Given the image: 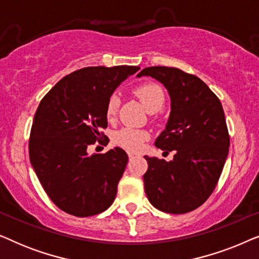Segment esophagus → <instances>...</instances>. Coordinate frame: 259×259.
I'll return each mask as SVG.
<instances>
[{
	"label": "esophagus",
	"instance_id": "34e87169",
	"mask_svg": "<svg viewBox=\"0 0 259 259\" xmlns=\"http://www.w3.org/2000/svg\"><path fill=\"white\" fill-rule=\"evenodd\" d=\"M137 157H139V154H137V153H132V152H130V153H128V158H130V160H132V159L137 158Z\"/></svg>",
	"mask_w": 259,
	"mask_h": 259
}]
</instances>
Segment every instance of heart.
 Instances as JSON below:
<instances>
[{
    "instance_id": "obj_1",
    "label": "heart",
    "mask_w": 259,
    "mask_h": 259,
    "mask_svg": "<svg viewBox=\"0 0 259 259\" xmlns=\"http://www.w3.org/2000/svg\"><path fill=\"white\" fill-rule=\"evenodd\" d=\"M134 94L139 99L141 105L147 112L159 111L165 101V93L162 88L157 83H143L134 88ZM120 100L116 95L109 98L106 106V114L108 119H113L118 112ZM148 134L144 131H139L132 127H123L114 134V141L119 146L128 151H138L143 146L144 141L147 139Z\"/></svg>"
}]
</instances>
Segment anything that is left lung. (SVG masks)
Segmentation results:
<instances>
[{"mask_svg":"<svg viewBox=\"0 0 259 259\" xmlns=\"http://www.w3.org/2000/svg\"><path fill=\"white\" fill-rule=\"evenodd\" d=\"M164 84L171 113L155 146L171 161L145 155V192L155 208L182 214L204 204L217 185L228 158L230 137L219 99L199 77L173 67H147L137 75Z\"/></svg>","mask_w":259,"mask_h":259,"instance_id":"1","label":"left lung"}]
</instances>
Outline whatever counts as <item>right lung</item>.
I'll list each match as a JSON object with an SVG mask.
<instances>
[{"mask_svg":"<svg viewBox=\"0 0 259 259\" xmlns=\"http://www.w3.org/2000/svg\"><path fill=\"white\" fill-rule=\"evenodd\" d=\"M140 68L86 67L59 81L35 113L29 139L31 166L59 208L76 217L101 213L115 199L128 155L120 147L105 154L87 148L107 127L106 106L115 88Z\"/></svg>","mask_w":259,"mask_h":259,"instance_id":"1","label":"right lung"}]
</instances>
